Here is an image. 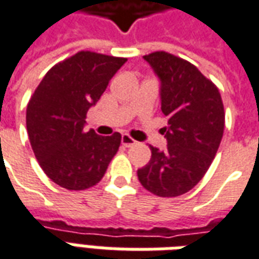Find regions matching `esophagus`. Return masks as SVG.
Listing matches in <instances>:
<instances>
[{
    "mask_svg": "<svg viewBox=\"0 0 259 259\" xmlns=\"http://www.w3.org/2000/svg\"><path fill=\"white\" fill-rule=\"evenodd\" d=\"M122 144L124 147H132L136 144V140H133L129 135H122Z\"/></svg>",
    "mask_w": 259,
    "mask_h": 259,
    "instance_id": "esophagus-1",
    "label": "esophagus"
}]
</instances>
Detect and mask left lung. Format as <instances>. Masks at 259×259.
<instances>
[{"mask_svg":"<svg viewBox=\"0 0 259 259\" xmlns=\"http://www.w3.org/2000/svg\"><path fill=\"white\" fill-rule=\"evenodd\" d=\"M161 81V109L168 118L162 133L168 148L151 147V159L137 170L144 189L158 197L191 190L211 166L225 129L218 87L189 61L165 51L144 55Z\"/></svg>","mask_w":259,"mask_h":259,"instance_id":"1","label":"left lung"}]
</instances>
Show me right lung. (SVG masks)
<instances>
[{
	"instance_id": "right-lung-1",
	"label": "right lung",
	"mask_w": 259,
	"mask_h": 259,
	"mask_svg": "<svg viewBox=\"0 0 259 259\" xmlns=\"http://www.w3.org/2000/svg\"><path fill=\"white\" fill-rule=\"evenodd\" d=\"M80 51L50 69L26 109V127L37 161L54 183L68 190L96 186L118 152L122 136L85 132V115L126 62Z\"/></svg>"
}]
</instances>
